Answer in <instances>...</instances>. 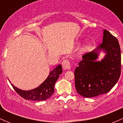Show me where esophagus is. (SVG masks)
Masks as SVG:
<instances>
[{"mask_svg": "<svg viewBox=\"0 0 123 123\" xmlns=\"http://www.w3.org/2000/svg\"><path fill=\"white\" fill-rule=\"evenodd\" d=\"M62 65L64 70H69L70 69V61L68 60H63L62 62Z\"/></svg>", "mask_w": 123, "mask_h": 123, "instance_id": "esophagus-1", "label": "esophagus"}]
</instances>
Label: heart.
<instances>
[{
  "instance_id": "b5f03b06",
  "label": "heart",
  "mask_w": 123,
  "mask_h": 123,
  "mask_svg": "<svg viewBox=\"0 0 123 123\" xmlns=\"http://www.w3.org/2000/svg\"><path fill=\"white\" fill-rule=\"evenodd\" d=\"M89 47H90V46H89L88 44H86V45H84V47H83V49H82V51H83V52L86 51H87V50H88Z\"/></svg>"
}]
</instances>
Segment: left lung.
Returning a JSON list of instances; mask_svg holds the SVG:
<instances>
[{"instance_id": "obj_1", "label": "left lung", "mask_w": 123, "mask_h": 123, "mask_svg": "<svg viewBox=\"0 0 123 123\" xmlns=\"http://www.w3.org/2000/svg\"><path fill=\"white\" fill-rule=\"evenodd\" d=\"M102 43L83 56L74 70L76 91L86 98L108 92L118 81L121 74V50L117 39L103 30ZM101 51L105 54L97 61Z\"/></svg>"}]
</instances>
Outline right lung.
<instances>
[{"label": "right lung", "instance_id": "obj_1", "mask_svg": "<svg viewBox=\"0 0 123 123\" xmlns=\"http://www.w3.org/2000/svg\"><path fill=\"white\" fill-rule=\"evenodd\" d=\"M62 72V68L61 65L60 64L50 72L47 79L39 87L27 91L17 88L9 81L15 91L23 98L31 101H44L53 94L55 83Z\"/></svg>", "mask_w": 123, "mask_h": 123}]
</instances>
